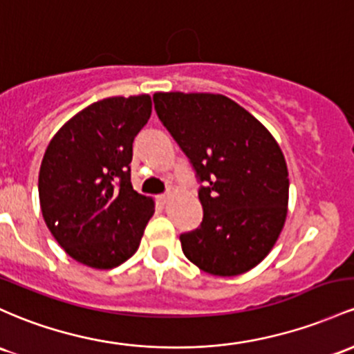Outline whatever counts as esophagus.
<instances>
[{
	"instance_id": "34e87169",
	"label": "esophagus",
	"mask_w": 354,
	"mask_h": 354,
	"mask_svg": "<svg viewBox=\"0 0 354 354\" xmlns=\"http://www.w3.org/2000/svg\"><path fill=\"white\" fill-rule=\"evenodd\" d=\"M169 193H166V195H159L158 196V201H159V203H161V205H166V203H168V201H169Z\"/></svg>"
}]
</instances>
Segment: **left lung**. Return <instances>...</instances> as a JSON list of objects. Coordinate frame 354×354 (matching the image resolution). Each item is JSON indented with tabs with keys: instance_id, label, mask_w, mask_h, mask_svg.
Returning <instances> with one entry per match:
<instances>
[{
	"instance_id": "left-lung-1",
	"label": "left lung",
	"mask_w": 354,
	"mask_h": 354,
	"mask_svg": "<svg viewBox=\"0 0 354 354\" xmlns=\"http://www.w3.org/2000/svg\"><path fill=\"white\" fill-rule=\"evenodd\" d=\"M158 118L203 181V221L180 236L183 254L218 277L245 274L269 255L287 216L289 173L266 126L221 94L156 92Z\"/></svg>"
}]
</instances>
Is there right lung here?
<instances>
[{"mask_svg": "<svg viewBox=\"0 0 354 354\" xmlns=\"http://www.w3.org/2000/svg\"><path fill=\"white\" fill-rule=\"evenodd\" d=\"M147 94L107 97L77 112L41 159V215L77 262L114 269L133 257L154 213L153 198L131 185L133 142L151 118Z\"/></svg>", "mask_w": 354, "mask_h": 354, "instance_id": "obj_1", "label": "right lung"}]
</instances>
